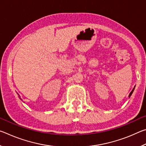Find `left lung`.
<instances>
[{"instance_id":"left-lung-1","label":"left lung","mask_w":146,"mask_h":146,"mask_svg":"<svg viewBox=\"0 0 146 146\" xmlns=\"http://www.w3.org/2000/svg\"><path fill=\"white\" fill-rule=\"evenodd\" d=\"M135 87H134V88H133V90L131 91V93H129V97L130 98V97H131V95H132V93H133V91H134V90H135Z\"/></svg>"}]
</instances>
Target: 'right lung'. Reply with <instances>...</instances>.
Listing matches in <instances>:
<instances>
[{
    "label": "right lung",
    "mask_w": 146,
    "mask_h": 146,
    "mask_svg": "<svg viewBox=\"0 0 146 146\" xmlns=\"http://www.w3.org/2000/svg\"><path fill=\"white\" fill-rule=\"evenodd\" d=\"M17 95H19V98H20V99H21V100H22V98H21V97H20V95H19V94H18V93H17Z\"/></svg>",
    "instance_id": "1"
}]
</instances>
